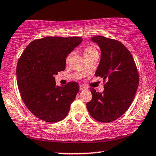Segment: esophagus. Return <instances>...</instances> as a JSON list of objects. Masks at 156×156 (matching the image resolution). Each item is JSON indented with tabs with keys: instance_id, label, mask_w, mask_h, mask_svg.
<instances>
[{
	"instance_id": "esophagus-1",
	"label": "esophagus",
	"mask_w": 156,
	"mask_h": 156,
	"mask_svg": "<svg viewBox=\"0 0 156 156\" xmlns=\"http://www.w3.org/2000/svg\"><path fill=\"white\" fill-rule=\"evenodd\" d=\"M87 89V87H84V86H83V85H80V91H83V90H84V89Z\"/></svg>"
}]
</instances>
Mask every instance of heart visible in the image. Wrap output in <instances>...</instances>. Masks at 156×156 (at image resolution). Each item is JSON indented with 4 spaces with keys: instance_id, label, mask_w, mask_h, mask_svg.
<instances>
[{
    "instance_id": "b5f03b06",
    "label": "heart",
    "mask_w": 156,
    "mask_h": 156,
    "mask_svg": "<svg viewBox=\"0 0 156 156\" xmlns=\"http://www.w3.org/2000/svg\"><path fill=\"white\" fill-rule=\"evenodd\" d=\"M97 53L96 50L94 49L93 47H91V46H89V47H87L85 48V50H84L83 51V55H90V54H92V53ZM70 57V55H69V56L67 57V60L69 59V58Z\"/></svg>"
}]
</instances>
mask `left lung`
Returning a JSON list of instances; mask_svg holds the SVG:
<instances>
[{"label":"left lung","instance_id":"left-lung-1","mask_svg":"<svg viewBox=\"0 0 156 156\" xmlns=\"http://www.w3.org/2000/svg\"><path fill=\"white\" fill-rule=\"evenodd\" d=\"M91 40L101 52L95 76L107 82L102 93L89 89L92 99L87 108L97 121L109 122L120 117L131 105L139 86V74L131 53L120 42L102 36L91 37Z\"/></svg>","mask_w":156,"mask_h":156}]
</instances>
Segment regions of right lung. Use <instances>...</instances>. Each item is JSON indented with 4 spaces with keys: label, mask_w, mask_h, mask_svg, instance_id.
<instances>
[{
    "label": "right lung",
    "mask_w": 156,
    "mask_h": 156,
    "mask_svg": "<svg viewBox=\"0 0 156 156\" xmlns=\"http://www.w3.org/2000/svg\"><path fill=\"white\" fill-rule=\"evenodd\" d=\"M82 42L80 37H48L27 46L17 65L21 98L34 115L48 122L64 119L79 91L76 82L58 87L54 76L66 67L68 55Z\"/></svg>",
    "instance_id": "add662e5"
}]
</instances>
